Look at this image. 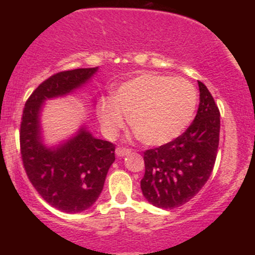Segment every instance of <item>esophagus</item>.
Here are the masks:
<instances>
[{
    "label": "esophagus",
    "mask_w": 255,
    "mask_h": 255,
    "mask_svg": "<svg viewBox=\"0 0 255 255\" xmlns=\"http://www.w3.org/2000/svg\"><path fill=\"white\" fill-rule=\"evenodd\" d=\"M130 153V148H127V147H118L116 148V154H118L119 157H125L127 156V154Z\"/></svg>",
    "instance_id": "1"
}]
</instances>
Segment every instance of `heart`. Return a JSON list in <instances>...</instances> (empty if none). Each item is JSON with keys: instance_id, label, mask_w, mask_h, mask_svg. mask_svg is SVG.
Segmentation results:
<instances>
[{"instance_id": "b5f03b06", "label": "heart", "mask_w": 255, "mask_h": 255, "mask_svg": "<svg viewBox=\"0 0 255 255\" xmlns=\"http://www.w3.org/2000/svg\"><path fill=\"white\" fill-rule=\"evenodd\" d=\"M198 104V93L183 78L142 73L120 84L114 97H103L97 107L102 127L109 136L130 126L142 142L165 145L180 136L191 125Z\"/></svg>"}]
</instances>
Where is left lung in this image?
I'll return each mask as SVG.
<instances>
[{
	"instance_id": "1",
	"label": "left lung",
	"mask_w": 255,
	"mask_h": 255,
	"mask_svg": "<svg viewBox=\"0 0 255 255\" xmlns=\"http://www.w3.org/2000/svg\"><path fill=\"white\" fill-rule=\"evenodd\" d=\"M200 103L183 134L144 152L145 175L140 187L148 203L175 209L188 203L207 182L219 144L221 114L207 87L198 81Z\"/></svg>"
}]
</instances>
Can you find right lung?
<instances>
[{"instance_id": "1", "label": "right lung", "mask_w": 255, "mask_h": 255, "mask_svg": "<svg viewBox=\"0 0 255 255\" xmlns=\"http://www.w3.org/2000/svg\"><path fill=\"white\" fill-rule=\"evenodd\" d=\"M97 69L78 68L51 75L32 92L22 111L20 152L26 175L46 203L67 213L85 211L97 200L115 160V145L81 128L57 148L46 147L40 135L39 113L44 101L68 95Z\"/></svg>"}]
</instances>
